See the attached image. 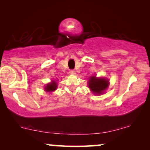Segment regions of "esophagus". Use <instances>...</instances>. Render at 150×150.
Wrapping results in <instances>:
<instances>
[{
    "mask_svg": "<svg viewBox=\"0 0 150 150\" xmlns=\"http://www.w3.org/2000/svg\"><path fill=\"white\" fill-rule=\"evenodd\" d=\"M69 73L71 74V75H75V70H71L69 72Z\"/></svg>",
    "mask_w": 150,
    "mask_h": 150,
    "instance_id": "esophagus-1",
    "label": "esophagus"
}]
</instances>
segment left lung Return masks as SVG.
I'll return each mask as SVG.
<instances>
[{
    "mask_svg": "<svg viewBox=\"0 0 150 150\" xmlns=\"http://www.w3.org/2000/svg\"><path fill=\"white\" fill-rule=\"evenodd\" d=\"M108 85L109 80L105 78H96L93 76L88 80V87L93 93L102 94L107 88Z\"/></svg>",
    "mask_w": 150,
    "mask_h": 150,
    "instance_id": "1",
    "label": "left lung"
}]
</instances>
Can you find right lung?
Segmentation results:
<instances>
[{"label":"right lung","mask_w":150,"mask_h":150,"mask_svg":"<svg viewBox=\"0 0 150 150\" xmlns=\"http://www.w3.org/2000/svg\"><path fill=\"white\" fill-rule=\"evenodd\" d=\"M57 83L55 81H52V83H50V84H48L46 86H45V91L48 92H50V91H54L55 89L57 88Z\"/></svg>","instance_id":"add662e5"}]
</instances>
